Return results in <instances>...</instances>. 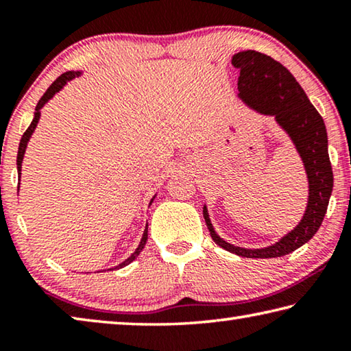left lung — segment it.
Here are the masks:
<instances>
[{
	"label": "left lung",
	"mask_w": 351,
	"mask_h": 351,
	"mask_svg": "<svg viewBox=\"0 0 351 351\" xmlns=\"http://www.w3.org/2000/svg\"><path fill=\"white\" fill-rule=\"evenodd\" d=\"M232 63L240 69L239 99L258 114L274 117L294 144L308 178V203L304 217L291 232L274 245L260 249L230 245L215 232L206 204L203 215L212 240L226 251L246 258L282 257L310 241L324 221L332 190L328 136L322 116L282 63L251 49L237 52Z\"/></svg>",
	"instance_id": "obj_1"
}]
</instances>
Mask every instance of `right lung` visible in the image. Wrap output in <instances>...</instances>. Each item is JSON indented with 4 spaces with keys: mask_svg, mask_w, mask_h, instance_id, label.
<instances>
[{
    "mask_svg": "<svg viewBox=\"0 0 351 351\" xmlns=\"http://www.w3.org/2000/svg\"><path fill=\"white\" fill-rule=\"evenodd\" d=\"M82 74H83V71H68V73L62 74L54 83H52V85H51L49 88H47L46 93L43 94V97H41V99L38 100L37 106H35L34 119H32L31 125H29L27 130L25 132V134L21 136V141H20V145H19V154H16V170H19V190H20V178H21V164H23V158H25V153H26V148H27V142H29V139H31V136L34 134L35 128H37V125H38V121H40V116H41V108H43V106H45L47 102H49V100H51L52 97H54L56 94H57L58 91H60L62 88H63L64 85H66V83H68L69 80L75 79V77H80ZM154 198H156V195H154V197L152 198L150 204L153 203ZM147 239H148V224L145 226L144 234H142L141 243H139V246L136 247V251H134L132 255H130V257H128L127 260H123L122 263H119L117 266H114V268H110V269H119V268H123V266H127V265L132 263V261L136 260V257H138V255L141 254L142 249H144L145 243H147ZM97 272H102V271H97Z\"/></svg>",
    "mask_w": 351,
    "mask_h": 351,
    "instance_id": "right-lung-1",
    "label": "right lung"
}]
</instances>
